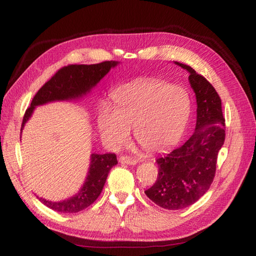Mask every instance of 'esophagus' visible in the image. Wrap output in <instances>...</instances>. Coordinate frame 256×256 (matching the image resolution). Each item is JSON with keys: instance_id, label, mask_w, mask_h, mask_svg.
<instances>
[{"instance_id": "1", "label": "esophagus", "mask_w": 256, "mask_h": 256, "mask_svg": "<svg viewBox=\"0 0 256 256\" xmlns=\"http://www.w3.org/2000/svg\"><path fill=\"white\" fill-rule=\"evenodd\" d=\"M118 160H120V162H124V164H128V165H135L138 162V160L135 158V157L128 156V155L121 156L118 158Z\"/></svg>"}]
</instances>
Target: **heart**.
Listing matches in <instances>:
<instances>
[{"mask_svg": "<svg viewBox=\"0 0 256 256\" xmlns=\"http://www.w3.org/2000/svg\"><path fill=\"white\" fill-rule=\"evenodd\" d=\"M114 108L102 104L98 130L108 148H118L134 136L144 148L158 152L177 143L192 114V98L182 86L158 80H138L113 94Z\"/></svg>", "mask_w": 256, "mask_h": 256, "instance_id": "b5f03b06", "label": "heart"}]
</instances>
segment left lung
<instances>
[{
  "label": "left lung",
  "mask_w": 256,
  "mask_h": 256,
  "mask_svg": "<svg viewBox=\"0 0 256 256\" xmlns=\"http://www.w3.org/2000/svg\"><path fill=\"white\" fill-rule=\"evenodd\" d=\"M176 64L189 72L198 108L192 134L182 146L156 160L158 175L153 186L145 190L153 202L168 210L186 208L208 192L226 140V118L218 92L194 69Z\"/></svg>",
  "instance_id": "8db88e82"
}]
</instances>
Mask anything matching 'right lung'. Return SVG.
Listing matches in <instances>:
<instances>
[{
    "label": "right lung",
    "instance_id": "right-lung-1",
    "mask_svg": "<svg viewBox=\"0 0 256 256\" xmlns=\"http://www.w3.org/2000/svg\"><path fill=\"white\" fill-rule=\"evenodd\" d=\"M116 64V62H103L94 64H68L59 69L32 98L30 106L25 111L22 128L36 106L81 96L99 82ZM116 164V155L114 153L92 154L88 177L78 194L59 202H52L42 198L40 200L48 208L62 214H76L88 208L100 196L108 172Z\"/></svg>",
    "mask_w": 256,
    "mask_h": 256
}]
</instances>
